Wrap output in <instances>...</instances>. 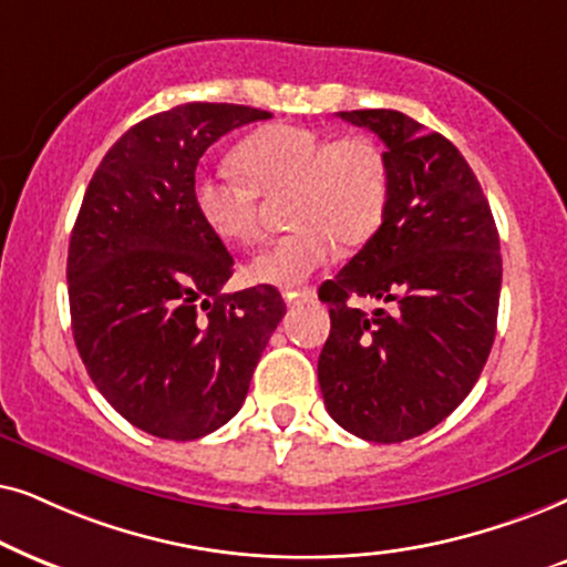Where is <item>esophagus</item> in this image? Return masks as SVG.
Masks as SVG:
<instances>
[{"mask_svg": "<svg viewBox=\"0 0 567 567\" xmlns=\"http://www.w3.org/2000/svg\"><path fill=\"white\" fill-rule=\"evenodd\" d=\"M282 298H285V303H288V306L313 303V300H316V290H313V288H300V290L285 288V290H282Z\"/></svg>", "mask_w": 567, "mask_h": 567, "instance_id": "obj_1", "label": "esophagus"}]
</instances>
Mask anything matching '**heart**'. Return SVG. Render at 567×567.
<instances>
[{
    "label": "heart",
    "mask_w": 567,
    "mask_h": 567,
    "mask_svg": "<svg viewBox=\"0 0 567 567\" xmlns=\"http://www.w3.org/2000/svg\"><path fill=\"white\" fill-rule=\"evenodd\" d=\"M236 168L202 171L192 184L199 220L223 244L259 238V194L290 188L285 217L296 225L248 264L256 282L292 288L321 269L342 246L365 244L379 230L389 202V165L362 134L329 140L298 124H271L236 147Z\"/></svg>",
    "instance_id": "heart-1"
}]
</instances>
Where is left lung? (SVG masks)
<instances>
[{
    "label": "left lung",
    "instance_id": "1",
    "mask_svg": "<svg viewBox=\"0 0 567 567\" xmlns=\"http://www.w3.org/2000/svg\"><path fill=\"white\" fill-rule=\"evenodd\" d=\"M386 145L381 228L323 282L331 331L319 354L323 404L347 433L402 443L464 402L495 339L501 238L464 155L402 111H339ZM381 299L373 315L349 306Z\"/></svg>",
    "mask_w": 567,
    "mask_h": 567
}]
</instances>
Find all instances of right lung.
<instances>
[{
	"instance_id": "obj_1",
	"label": "right lung",
	"mask_w": 567,
	"mask_h": 567,
	"mask_svg": "<svg viewBox=\"0 0 567 567\" xmlns=\"http://www.w3.org/2000/svg\"><path fill=\"white\" fill-rule=\"evenodd\" d=\"M269 116L236 103L155 113L121 134L82 199L66 256L74 344L113 410L155 437L223 427L285 316L269 285L223 292L233 256L192 202L207 147Z\"/></svg>"
}]
</instances>
